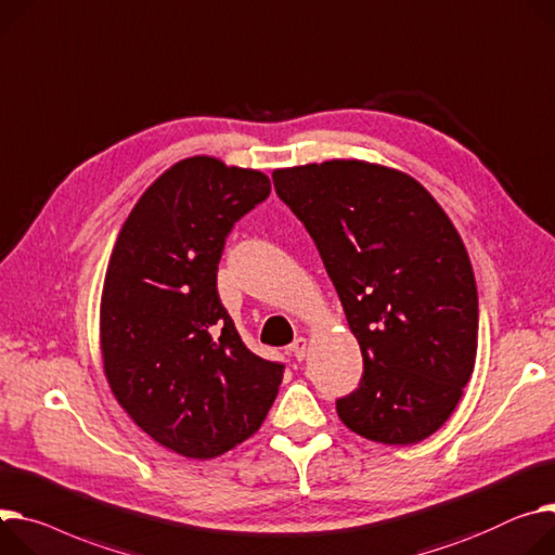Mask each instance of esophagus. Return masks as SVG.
Segmentation results:
<instances>
[{
  "label": "esophagus",
  "instance_id": "obj_1",
  "mask_svg": "<svg viewBox=\"0 0 555 555\" xmlns=\"http://www.w3.org/2000/svg\"><path fill=\"white\" fill-rule=\"evenodd\" d=\"M288 351L295 356V360H305V356H307V337H295L293 343H291V347H288Z\"/></svg>",
  "mask_w": 555,
  "mask_h": 555
}]
</instances>
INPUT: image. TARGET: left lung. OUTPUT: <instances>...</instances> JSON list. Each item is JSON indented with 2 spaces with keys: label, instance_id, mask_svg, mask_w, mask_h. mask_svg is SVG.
<instances>
[{
  "label": "left lung",
  "instance_id": "obj_1",
  "mask_svg": "<svg viewBox=\"0 0 555 555\" xmlns=\"http://www.w3.org/2000/svg\"><path fill=\"white\" fill-rule=\"evenodd\" d=\"M280 199L313 237L364 373L337 415L406 447L455 411L478 351V291L460 233L417 180L364 159L275 168Z\"/></svg>",
  "mask_w": 555,
  "mask_h": 555
}]
</instances>
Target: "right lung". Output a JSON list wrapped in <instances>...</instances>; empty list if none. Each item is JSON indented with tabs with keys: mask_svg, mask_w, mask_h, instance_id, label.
Segmentation results:
<instances>
[{
	"mask_svg": "<svg viewBox=\"0 0 555 555\" xmlns=\"http://www.w3.org/2000/svg\"><path fill=\"white\" fill-rule=\"evenodd\" d=\"M269 193L262 170L180 159L142 193L111 253L104 375L140 429L184 457L242 444L280 391L284 366L248 351L218 295L224 240Z\"/></svg>",
	"mask_w": 555,
	"mask_h": 555,
	"instance_id": "obj_1",
	"label": "right lung"
}]
</instances>
